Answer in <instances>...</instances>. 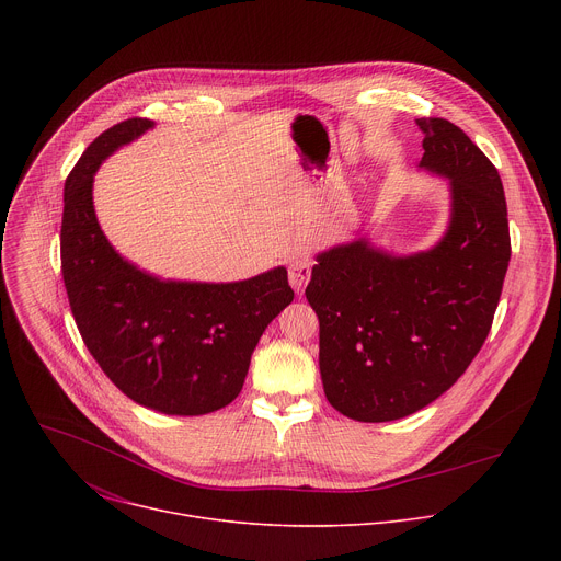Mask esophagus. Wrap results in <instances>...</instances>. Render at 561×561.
Wrapping results in <instances>:
<instances>
[{"label": "esophagus", "instance_id": "obj_1", "mask_svg": "<svg viewBox=\"0 0 561 561\" xmlns=\"http://www.w3.org/2000/svg\"><path fill=\"white\" fill-rule=\"evenodd\" d=\"M312 264L308 257H293L288 264V282L295 288V293H304L306 284L310 282Z\"/></svg>", "mask_w": 561, "mask_h": 561}]
</instances>
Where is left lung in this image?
Returning <instances> with one entry per match:
<instances>
[{"label":"left lung","mask_w":561,"mask_h":561,"mask_svg":"<svg viewBox=\"0 0 561 561\" xmlns=\"http://www.w3.org/2000/svg\"><path fill=\"white\" fill-rule=\"evenodd\" d=\"M420 169L448 178L450 224L409 257L366 239L317 255L306 299L319 319V373L335 411L392 422L446 392L484 346L511 262L504 186L491 159L442 117L417 119Z\"/></svg>","instance_id":"1"}]
</instances>
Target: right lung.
Instances as JSON below:
<instances>
[{
    "mask_svg": "<svg viewBox=\"0 0 561 561\" xmlns=\"http://www.w3.org/2000/svg\"><path fill=\"white\" fill-rule=\"evenodd\" d=\"M154 124L133 117L104 130L66 178L61 275L75 324L106 377L139 407L206 415L244 386L251 355L293 301L284 266L244 282H164L111 247L93 208V175Z\"/></svg>",
    "mask_w": 561,
    "mask_h": 561,
    "instance_id": "add662e5",
    "label": "right lung"
}]
</instances>
